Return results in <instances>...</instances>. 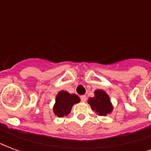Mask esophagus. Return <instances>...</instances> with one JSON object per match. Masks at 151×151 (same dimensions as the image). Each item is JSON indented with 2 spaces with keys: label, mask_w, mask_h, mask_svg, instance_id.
Here are the masks:
<instances>
[{
  "label": "esophagus",
  "mask_w": 151,
  "mask_h": 151,
  "mask_svg": "<svg viewBox=\"0 0 151 151\" xmlns=\"http://www.w3.org/2000/svg\"><path fill=\"white\" fill-rule=\"evenodd\" d=\"M81 101L82 102L86 101V95H82V96H81Z\"/></svg>",
  "instance_id": "34e87169"
}]
</instances>
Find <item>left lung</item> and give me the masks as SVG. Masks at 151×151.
<instances>
[{
	"instance_id": "obj_1",
	"label": "left lung",
	"mask_w": 151,
	"mask_h": 151,
	"mask_svg": "<svg viewBox=\"0 0 151 151\" xmlns=\"http://www.w3.org/2000/svg\"><path fill=\"white\" fill-rule=\"evenodd\" d=\"M88 104L91 109L99 116H105L111 113L113 109L112 104L108 95L103 90H97L95 91V97L88 99Z\"/></svg>"
}]
</instances>
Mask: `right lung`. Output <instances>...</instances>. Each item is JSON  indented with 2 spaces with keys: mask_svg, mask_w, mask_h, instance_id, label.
Wrapping results in <instances>:
<instances>
[{
  "mask_svg": "<svg viewBox=\"0 0 151 151\" xmlns=\"http://www.w3.org/2000/svg\"><path fill=\"white\" fill-rule=\"evenodd\" d=\"M79 102L80 98L75 94H69L65 91H60L56 95L53 112L58 117H64L70 112L73 106Z\"/></svg>",
  "mask_w": 151,
  "mask_h": 151,
  "instance_id": "right-lung-1",
  "label": "right lung"
}]
</instances>
